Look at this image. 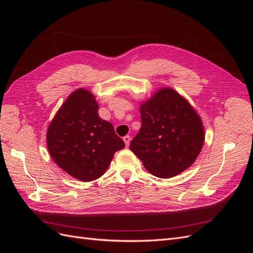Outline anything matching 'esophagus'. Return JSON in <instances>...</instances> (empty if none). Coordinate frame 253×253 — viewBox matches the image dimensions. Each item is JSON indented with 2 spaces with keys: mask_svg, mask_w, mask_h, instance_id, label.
Masks as SVG:
<instances>
[{
  "mask_svg": "<svg viewBox=\"0 0 253 253\" xmlns=\"http://www.w3.org/2000/svg\"><path fill=\"white\" fill-rule=\"evenodd\" d=\"M124 141H125L126 147H128L129 142H131V137H129V136H125V137H124Z\"/></svg>",
  "mask_w": 253,
  "mask_h": 253,
  "instance_id": "esophagus-1",
  "label": "esophagus"
}]
</instances>
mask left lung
Wrapping results in <instances>:
<instances>
[{
	"label": "left lung",
	"instance_id": "8db88e82",
	"mask_svg": "<svg viewBox=\"0 0 253 253\" xmlns=\"http://www.w3.org/2000/svg\"><path fill=\"white\" fill-rule=\"evenodd\" d=\"M141 127L129 149L145 169L160 178L178 175L192 165L205 141L202 120L171 87L157 90L140 105Z\"/></svg>",
	"mask_w": 253,
	"mask_h": 253
}]
</instances>
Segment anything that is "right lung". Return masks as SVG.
I'll return each mask as SVG.
<instances>
[{"instance_id":"obj_1","label":"right lung","mask_w":253,"mask_h":253,"mask_svg":"<svg viewBox=\"0 0 253 253\" xmlns=\"http://www.w3.org/2000/svg\"><path fill=\"white\" fill-rule=\"evenodd\" d=\"M47 149L55 163L76 179L90 181L108 169L125 142L109 121L98 115V103L87 89H76L51 120Z\"/></svg>"}]
</instances>
